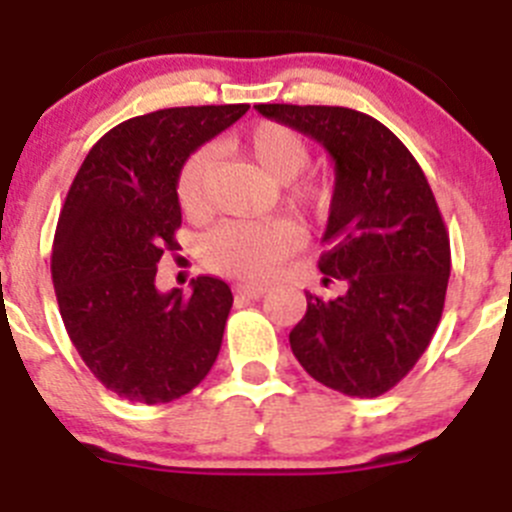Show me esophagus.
<instances>
[{
  "instance_id": "34e87169",
  "label": "esophagus",
  "mask_w": 512,
  "mask_h": 512,
  "mask_svg": "<svg viewBox=\"0 0 512 512\" xmlns=\"http://www.w3.org/2000/svg\"><path fill=\"white\" fill-rule=\"evenodd\" d=\"M237 293L245 298H262L267 293V288L265 285H257V283H239Z\"/></svg>"
}]
</instances>
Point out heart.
<instances>
[{
    "label": "heart",
    "instance_id": "heart-1",
    "mask_svg": "<svg viewBox=\"0 0 512 512\" xmlns=\"http://www.w3.org/2000/svg\"><path fill=\"white\" fill-rule=\"evenodd\" d=\"M255 165L275 183H290L288 204L306 219H324L334 206L336 186L329 176H297L311 163V145L301 132L280 122H257L245 135L222 142ZM209 150H196L183 160L176 178V196L183 214L199 219L209 209L211 181ZM298 247V232L288 222H224L211 229L201 242L206 265L224 275L260 280L275 273V267Z\"/></svg>",
    "mask_w": 512,
    "mask_h": 512
}]
</instances>
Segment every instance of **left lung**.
Returning a JSON list of instances; mask_svg holds the SVG:
<instances>
[{"mask_svg":"<svg viewBox=\"0 0 512 512\" xmlns=\"http://www.w3.org/2000/svg\"><path fill=\"white\" fill-rule=\"evenodd\" d=\"M257 112L321 142L336 170L319 267L347 293H306L290 349L326 388L377 398L413 370L444 311L451 250L434 191L411 150L370 114L311 104Z\"/></svg>","mask_w":512,"mask_h":512,"instance_id":"1","label":"left lung"}]
</instances>
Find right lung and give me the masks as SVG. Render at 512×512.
Here are the masks:
<instances>
[{
    "instance_id": "1",
    "label": "right lung",
    "mask_w": 512,
    "mask_h": 512,
    "mask_svg": "<svg viewBox=\"0 0 512 512\" xmlns=\"http://www.w3.org/2000/svg\"><path fill=\"white\" fill-rule=\"evenodd\" d=\"M250 104L173 107L117 124L78 168L53 239L55 298L96 380L132 403L191 393L216 362L232 308L224 280L199 275L191 296L155 288L176 250L183 160Z\"/></svg>"
}]
</instances>
